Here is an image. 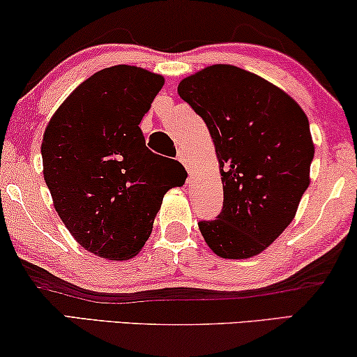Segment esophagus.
<instances>
[{
  "instance_id": "esophagus-1",
  "label": "esophagus",
  "mask_w": 357,
  "mask_h": 357,
  "mask_svg": "<svg viewBox=\"0 0 357 357\" xmlns=\"http://www.w3.org/2000/svg\"><path fill=\"white\" fill-rule=\"evenodd\" d=\"M178 160L184 165V168L188 169V173H189V176H190V173H192V163H190V160H189L188 155H185L184 152H179L178 153Z\"/></svg>"
}]
</instances>
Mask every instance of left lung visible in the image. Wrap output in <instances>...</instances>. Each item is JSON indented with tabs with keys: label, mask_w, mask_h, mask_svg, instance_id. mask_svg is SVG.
I'll return each mask as SVG.
<instances>
[{
	"label": "left lung",
	"mask_w": 357,
	"mask_h": 357,
	"mask_svg": "<svg viewBox=\"0 0 357 357\" xmlns=\"http://www.w3.org/2000/svg\"><path fill=\"white\" fill-rule=\"evenodd\" d=\"M178 93L207 124L223 176L222 212L199 222L200 233L220 257H254L288 228L309 188V119L277 85L229 64L183 79Z\"/></svg>",
	"instance_id": "1"
}]
</instances>
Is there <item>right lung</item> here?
<instances>
[{
    "label": "right lung",
    "instance_id": "add662e5",
    "mask_svg": "<svg viewBox=\"0 0 357 357\" xmlns=\"http://www.w3.org/2000/svg\"><path fill=\"white\" fill-rule=\"evenodd\" d=\"M163 87L145 69L107 68L84 80L43 134V176L74 239L98 257L128 260L152 233L174 188L139 124Z\"/></svg>",
    "mask_w": 357,
    "mask_h": 357
}]
</instances>
